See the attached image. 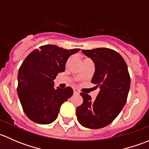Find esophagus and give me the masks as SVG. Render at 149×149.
<instances>
[{"mask_svg": "<svg viewBox=\"0 0 149 149\" xmlns=\"http://www.w3.org/2000/svg\"><path fill=\"white\" fill-rule=\"evenodd\" d=\"M73 93H74V94H79L80 91H79L77 88H73Z\"/></svg>", "mask_w": 149, "mask_h": 149, "instance_id": "1", "label": "esophagus"}]
</instances>
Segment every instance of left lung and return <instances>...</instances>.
Wrapping results in <instances>:
<instances>
[{
  "label": "left lung",
  "instance_id": "1",
  "mask_svg": "<svg viewBox=\"0 0 149 149\" xmlns=\"http://www.w3.org/2000/svg\"><path fill=\"white\" fill-rule=\"evenodd\" d=\"M94 61L95 73L91 83L99 87L97 98L81 93L83 103L76 108L79 123L84 127L99 129L110 124L121 112L127 101L130 86L127 66L123 57L109 48L82 49Z\"/></svg>",
  "mask_w": 149,
  "mask_h": 149
}]
</instances>
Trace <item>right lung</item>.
I'll use <instances>...</instances> for the list:
<instances>
[{
	"label": "right lung",
	"mask_w": 149,
	"mask_h": 149,
	"mask_svg": "<svg viewBox=\"0 0 149 149\" xmlns=\"http://www.w3.org/2000/svg\"><path fill=\"white\" fill-rule=\"evenodd\" d=\"M79 51L46 45L26 56L18 73L17 93L29 119L42 125L56 120L61 106L73 91L70 86L55 88L53 80L65 70L68 58Z\"/></svg>",
	"instance_id": "add662e5"
}]
</instances>
